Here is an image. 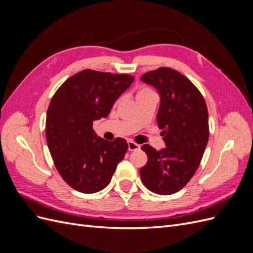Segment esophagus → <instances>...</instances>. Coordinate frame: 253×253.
I'll return each mask as SVG.
<instances>
[{
  "mask_svg": "<svg viewBox=\"0 0 253 253\" xmlns=\"http://www.w3.org/2000/svg\"><path fill=\"white\" fill-rule=\"evenodd\" d=\"M127 145H128V151H136V150H139L140 149V145L137 144L133 141H127Z\"/></svg>",
  "mask_w": 253,
  "mask_h": 253,
  "instance_id": "obj_1",
  "label": "esophagus"
}]
</instances>
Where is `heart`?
Instances as JSON below:
<instances>
[{
    "instance_id": "b5f03b06",
    "label": "heart",
    "mask_w": 253,
    "mask_h": 253,
    "mask_svg": "<svg viewBox=\"0 0 253 253\" xmlns=\"http://www.w3.org/2000/svg\"><path fill=\"white\" fill-rule=\"evenodd\" d=\"M152 93H153V91H152L151 89L143 87V88H140V89L138 90V93H137V98L141 97V96H144V95H149V94H152Z\"/></svg>"
}]
</instances>
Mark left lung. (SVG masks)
Returning a JSON list of instances; mask_svg holds the SVG:
<instances>
[{
	"mask_svg": "<svg viewBox=\"0 0 253 253\" xmlns=\"http://www.w3.org/2000/svg\"><path fill=\"white\" fill-rule=\"evenodd\" d=\"M140 80L159 94L157 125L166 144L159 151L142 145L148 163L140 177L152 192L170 195L187 185L201 164L209 139L208 110L194 84L170 67L149 72Z\"/></svg>",
	"mask_w": 253,
	"mask_h": 253,
	"instance_id": "obj_1",
	"label": "left lung"
}]
</instances>
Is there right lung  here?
I'll list each match as a JSON object with an SVG mask.
<instances>
[{
  "mask_svg": "<svg viewBox=\"0 0 253 253\" xmlns=\"http://www.w3.org/2000/svg\"><path fill=\"white\" fill-rule=\"evenodd\" d=\"M133 81L126 74L84 70L68 78L51 98L45 126L48 149L61 177L79 192L104 189L126 155V139L101 138L93 122L108 117Z\"/></svg>",
  "mask_w": 253,
  "mask_h": 253,
  "instance_id": "add662e5",
  "label": "right lung"
}]
</instances>
